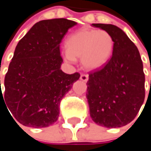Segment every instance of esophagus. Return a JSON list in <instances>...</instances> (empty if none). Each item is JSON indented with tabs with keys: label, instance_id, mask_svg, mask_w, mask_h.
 Here are the masks:
<instances>
[{
	"label": "esophagus",
	"instance_id": "34e87169",
	"mask_svg": "<svg viewBox=\"0 0 151 151\" xmlns=\"http://www.w3.org/2000/svg\"><path fill=\"white\" fill-rule=\"evenodd\" d=\"M80 79H81L83 82H87V80H88V76L86 75V74H81V76H80Z\"/></svg>",
	"mask_w": 151,
	"mask_h": 151
}]
</instances>
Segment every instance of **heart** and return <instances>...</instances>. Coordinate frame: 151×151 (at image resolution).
<instances>
[{"label":"heart","mask_w":151,"mask_h":151,"mask_svg":"<svg viewBox=\"0 0 151 151\" xmlns=\"http://www.w3.org/2000/svg\"><path fill=\"white\" fill-rule=\"evenodd\" d=\"M65 61L81 59L82 65L88 71L101 68L110 59L114 50V39L105 30L82 29L72 34L65 42Z\"/></svg>","instance_id":"heart-1"}]
</instances>
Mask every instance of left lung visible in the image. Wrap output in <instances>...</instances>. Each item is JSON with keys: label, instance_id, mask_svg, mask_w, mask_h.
Returning a JSON list of instances; mask_svg holds the SVG:
<instances>
[{"label": "left lung", "instance_id": "8db88e82", "mask_svg": "<svg viewBox=\"0 0 151 151\" xmlns=\"http://www.w3.org/2000/svg\"><path fill=\"white\" fill-rule=\"evenodd\" d=\"M114 39L113 55L102 69L89 74L86 98L98 125L120 128L132 122L145 97V76L139 50L126 33L113 24L93 23Z\"/></svg>", "mask_w": 151, "mask_h": 151}]
</instances>
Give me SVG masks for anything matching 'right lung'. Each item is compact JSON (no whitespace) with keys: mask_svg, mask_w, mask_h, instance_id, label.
Returning <instances> with one entry per match:
<instances>
[{"mask_svg":"<svg viewBox=\"0 0 151 151\" xmlns=\"http://www.w3.org/2000/svg\"><path fill=\"white\" fill-rule=\"evenodd\" d=\"M76 24L65 18L40 21L15 47L0 102L1 98L22 125L45 128L57 122L61 100L80 77L60 69L63 59L59 45Z\"/></svg>","mask_w":151,"mask_h":151,"instance_id":"1","label":"right lung"}]
</instances>
